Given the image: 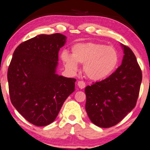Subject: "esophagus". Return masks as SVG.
I'll use <instances>...</instances> for the list:
<instances>
[{"mask_svg": "<svg viewBox=\"0 0 150 150\" xmlns=\"http://www.w3.org/2000/svg\"><path fill=\"white\" fill-rule=\"evenodd\" d=\"M77 86H79L80 89H84L86 86V84L84 81H79V82H77Z\"/></svg>", "mask_w": 150, "mask_h": 150, "instance_id": "obj_1", "label": "esophagus"}]
</instances>
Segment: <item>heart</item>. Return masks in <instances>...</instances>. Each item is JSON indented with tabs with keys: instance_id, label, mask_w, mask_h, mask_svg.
<instances>
[{
	"instance_id": "obj_1",
	"label": "heart",
	"mask_w": 150,
	"mask_h": 150,
	"mask_svg": "<svg viewBox=\"0 0 150 150\" xmlns=\"http://www.w3.org/2000/svg\"><path fill=\"white\" fill-rule=\"evenodd\" d=\"M61 59L68 70L75 72L77 63L84 64V73L90 80L99 81L112 73L119 62L116 50L100 43L88 42L77 43L72 47V56L64 53Z\"/></svg>"
}]
</instances>
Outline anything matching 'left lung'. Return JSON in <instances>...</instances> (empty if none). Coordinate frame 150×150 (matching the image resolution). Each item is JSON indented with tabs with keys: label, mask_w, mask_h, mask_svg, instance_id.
I'll list each match as a JSON object with an SVG mask.
<instances>
[{
	"label": "left lung",
	"mask_w": 150,
	"mask_h": 150,
	"mask_svg": "<svg viewBox=\"0 0 150 150\" xmlns=\"http://www.w3.org/2000/svg\"><path fill=\"white\" fill-rule=\"evenodd\" d=\"M121 66L108 78L85 88V109L93 124L109 128L121 122L136 105L142 71L132 50L121 44Z\"/></svg>",
	"instance_id": "left-lung-1"
}]
</instances>
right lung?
<instances>
[{
  "label": "right lung",
  "instance_id": "right-lung-1",
  "mask_svg": "<svg viewBox=\"0 0 150 150\" xmlns=\"http://www.w3.org/2000/svg\"><path fill=\"white\" fill-rule=\"evenodd\" d=\"M62 34L39 35L14 50L8 70L12 104L30 123L44 127L57 118L66 99L75 91L74 78L56 73Z\"/></svg>",
  "mask_w": 150,
  "mask_h": 150
}]
</instances>
